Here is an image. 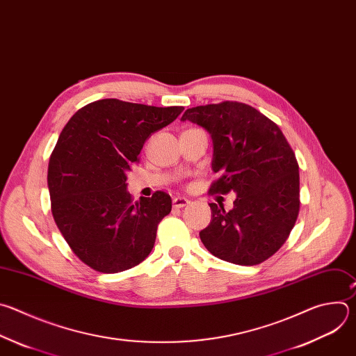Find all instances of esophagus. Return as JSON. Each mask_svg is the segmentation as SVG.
<instances>
[{"label": "esophagus", "instance_id": "1", "mask_svg": "<svg viewBox=\"0 0 356 356\" xmlns=\"http://www.w3.org/2000/svg\"><path fill=\"white\" fill-rule=\"evenodd\" d=\"M186 204H189V200L186 197H182V196H178V197H174L172 199V206L175 209H181V207H185Z\"/></svg>", "mask_w": 356, "mask_h": 356}]
</instances>
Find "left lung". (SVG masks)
Returning a JSON list of instances; mask_svg holds the SVG:
<instances>
[{
  "mask_svg": "<svg viewBox=\"0 0 356 356\" xmlns=\"http://www.w3.org/2000/svg\"><path fill=\"white\" fill-rule=\"evenodd\" d=\"M182 122L204 127L213 140L209 193L237 197L229 211L209 203L211 222L199 236L215 257L257 265L288 240L300 207L299 164L279 126L255 108L225 101L186 109Z\"/></svg>",
  "mask_w": 356,
  "mask_h": 356,
  "instance_id": "left-lung-1",
  "label": "left lung"
}]
</instances>
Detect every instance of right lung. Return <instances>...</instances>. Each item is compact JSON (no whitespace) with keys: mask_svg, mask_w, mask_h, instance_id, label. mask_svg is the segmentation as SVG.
I'll list each match as a JSON object with an SVG mask.
<instances>
[{"mask_svg":"<svg viewBox=\"0 0 356 356\" xmlns=\"http://www.w3.org/2000/svg\"><path fill=\"white\" fill-rule=\"evenodd\" d=\"M182 111L99 99L79 109L61 130L47 170L51 213L70 248L90 268L116 273L152 252L171 197L157 191L133 202L126 174L146 140Z\"/></svg>","mask_w":356,"mask_h":356,"instance_id":"add662e5","label":"right lung"}]
</instances>
